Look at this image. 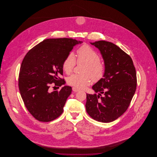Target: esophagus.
I'll return each mask as SVG.
<instances>
[{
  "label": "esophagus",
  "mask_w": 157,
  "mask_h": 157,
  "mask_svg": "<svg viewBox=\"0 0 157 157\" xmlns=\"http://www.w3.org/2000/svg\"><path fill=\"white\" fill-rule=\"evenodd\" d=\"M72 90L74 91V92H78L79 90V89H78V88H75V87H73L72 88Z\"/></svg>",
  "instance_id": "34e87169"
}]
</instances>
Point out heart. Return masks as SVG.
I'll use <instances>...</instances> for the list:
<instances>
[{"mask_svg": "<svg viewBox=\"0 0 157 157\" xmlns=\"http://www.w3.org/2000/svg\"><path fill=\"white\" fill-rule=\"evenodd\" d=\"M78 63H85L82 69V74H73L67 78V83L79 89L88 86L93 81L94 82L101 80L105 74V66L101 60V56L90 45L84 44L77 50ZM76 58L73 53H69L63 62L62 67L67 74H71L75 67Z\"/></svg>", "mask_w": 157, "mask_h": 157, "instance_id": "obj_1", "label": "heart"}]
</instances>
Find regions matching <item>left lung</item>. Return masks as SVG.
I'll return each mask as SVG.
<instances>
[{
  "label": "left lung",
  "mask_w": 157,
  "mask_h": 157,
  "mask_svg": "<svg viewBox=\"0 0 157 157\" xmlns=\"http://www.w3.org/2000/svg\"><path fill=\"white\" fill-rule=\"evenodd\" d=\"M99 49L104 60L105 74L92 89L98 95L86 94V109L94 120L111 122L125 112L137 85L136 70L129 55L111 42L91 43Z\"/></svg>",
  "instance_id": "8db88e82"
}]
</instances>
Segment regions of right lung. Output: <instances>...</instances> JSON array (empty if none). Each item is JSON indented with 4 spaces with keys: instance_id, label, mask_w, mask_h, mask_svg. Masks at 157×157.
Segmentation results:
<instances>
[{
    "instance_id": "add662e5",
    "label": "right lung",
    "mask_w": 157,
    "mask_h": 157,
    "mask_svg": "<svg viewBox=\"0 0 157 157\" xmlns=\"http://www.w3.org/2000/svg\"><path fill=\"white\" fill-rule=\"evenodd\" d=\"M82 42L72 38L48 39L32 48L23 59L18 85L21 97L30 114L41 122H50L62 113L72 88L65 86L51 92L50 85L65 83L63 62L74 46Z\"/></svg>"
}]
</instances>
